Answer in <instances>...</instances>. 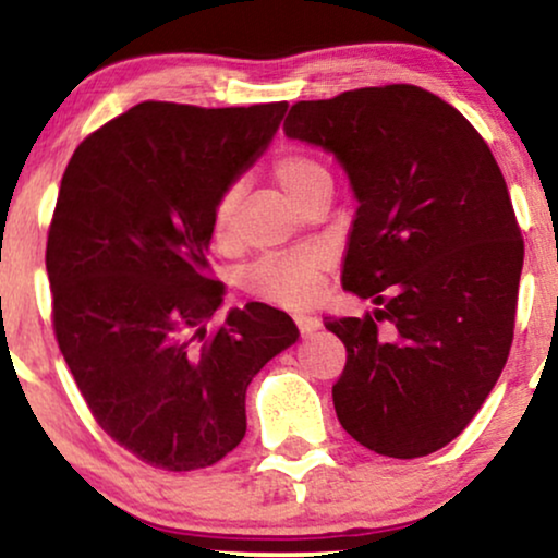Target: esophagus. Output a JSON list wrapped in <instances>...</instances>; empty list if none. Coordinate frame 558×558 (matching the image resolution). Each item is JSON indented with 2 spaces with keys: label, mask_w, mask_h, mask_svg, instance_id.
I'll return each mask as SVG.
<instances>
[{
  "label": "esophagus",
  "mask_w": 558,
  "mask_h": 558,
  "mask_svg": "<svg viewBox=\"0 0 558 558\" xmlns=\"http://www.w3.org/2000/svg\"><path fill=\"white\" fill-rule=\"evenodd\" d=\"M294 324H298V329H300V333H313V331H318L320 326V318L318 316H303V313H300V316H294Z\"/></svg>",
  "instance_id": "esophagus-1"
}]
</instances>
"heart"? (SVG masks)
<instances>
[{
    "instance_id": "heart-1",
    "label": "heart",
    "mask_w": 558,
    "mask_h": 558,
    "mask_svg": "<svg viewBox=\"0 0 558 558\" xmlns=\"http://www.w3.org/2000/svg\"><path fill=\"white\" fill-rule=\"evenodd\" d=\"M320 177H329L318 161L307 159L303 154H281L274 161V180L284 190V195L292 203L300 201L313 182ZM240 187L232 185L216 201L211 214V232L214 240L227 245L234 232V211H238ZM329 268V255L318 247H305V251L274 255L255 264L245 277V290L253 298L274 303L281 307H311L318 303L320 284H324V271Z\"/></svg>"
}]
</instances>
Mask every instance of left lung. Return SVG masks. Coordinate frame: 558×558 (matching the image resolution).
I'll return each instance as SVG.
<instances>
[{"mask_svg": "<svg viewBox=\"0 0 558 558\" xmlns=\"http://www.w3.org/2000/svg\"><path fill=\"white\" fill-rule=\"evenodd\" d=\"M284 135L331 154L357 201L342 284L376 307L324 320L347 347L339 423L397 460L447 447L512 347L525 247L499 163L460 111L404 83L294 104Z\"/></svg>", "mask_w": 558, "mask_h": 558, "instance_id": "obj_1", "label": "left lung"}]
</instances>
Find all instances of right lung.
<instances>
[{
  "label": "right lung",
  "mask_w": 558,
  "mask_h": 558,
  "mask_svg": "<svg viewBox=\"0 0 558 558\" xmlns=\"http://www.w3.org/2000/svg\"><path fill=\"white\" fill-rule=\"evenodd\" d=\"M287 101L201 109L143 101L75 148L46 242L64 363L120 447L150 468L219 462L247 428V386L298 342L264 303L208 320L225 284L206 277L211 214L271 146Z\"/></svg>",
  "instance_id": "right-lung-1"
}]
</instances>
